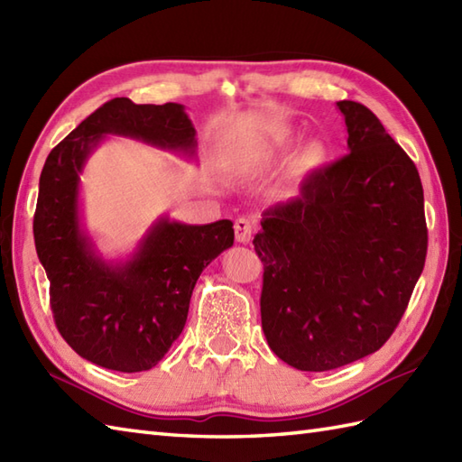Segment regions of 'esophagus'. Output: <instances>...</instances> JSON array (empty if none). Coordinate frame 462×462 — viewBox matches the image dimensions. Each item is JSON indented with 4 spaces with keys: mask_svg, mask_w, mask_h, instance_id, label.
<instances>
[{
    "mask_svg": "<svg viewBox=\"0 0 462 462\" xmlns=\"http://www.w3.org/2000/svg\"><path fill=\"white\" fill-rule=\"evenodd\" d=\"M254 232H256V222L246 218V216H242L236 222H234V234H236V240L246 244L252 240Z\"/></svg>",
    "mask_w": 462,
    "mask_h": 462,
    "instance_id": "1",
    "label": "esophagus"
}]
</instances>
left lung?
Returning a JSON list of instances; mask_svg holds the SVG:
<instances>
[{
  "mask_svg": "<svg viewBox=\"0 0 462 462\" xmlns=\"http://www.w3.org/2000/svg\"><path fill=\"white\" fill-rule=\"evenodd\" d=\"M337 106L349 152L311 171L296 199L263 210L254 236L263 336L300 371L375 353L403 318L427 256L415 162L365 105Z\"/></svg>",
  "mask_w": 462,
  "mask_h": 462,
  "instance_id": "obj_1",
  "label": "left lung"
}]
</instances>
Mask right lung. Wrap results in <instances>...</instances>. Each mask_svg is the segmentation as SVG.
Wrapping results in <instances>:
<instances>
[{
    "label": "right lung",
    "instance_id": "right-lung-1",
    "mask_svg": "<svg viewBox=\"0 0 462 462\" xmlns=\"http://www.w3.org/2000/svg\"><path fill=\"white\" fill-rule=\"evenodd\" d=\"M105 134L194 152L196 131L179 103L106 101L49 152L39 176L33 238L63 339L87 361L136 373L180 336L196 280L234 244L230 220L190 226L161 218L125 263H106L81 228L79 174Z\"/></svg>",
    "mask_w": 462,
    "mask_h": 462
}]
</instances>
